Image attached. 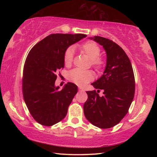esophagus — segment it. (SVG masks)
Returning a JSON list of instances; mask_svg holds the SVG:
<instances>
[{
	"mask_svg": "<svg viewBox=\"0 0 157 157\" xmlns=\"http://www.w3.org/2000/svg\"><path fill=\"white\" fill-rule=\"evenodd\" d=\"M78 88H79V91L80 92H84V89L81 86H78Z\"/></svg>",
	"mask_w": 157,
	"mask_h": 157,
	"instance_id": "obj_1",
	"label": "esophagus"
}]
</instances>
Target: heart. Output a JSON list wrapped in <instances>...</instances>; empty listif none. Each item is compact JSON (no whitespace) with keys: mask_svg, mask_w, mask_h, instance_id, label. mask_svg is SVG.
<instances>
[{"mask_svg":"<svg viewBox=\"0 0 157 157\" xmlns=\"http://www.w3.org/2000/svg\"><path fill=\"white\" fill-rule=\"evenodd\" d=\"M79 49L90 59L91 65L96 69H101L105 66V61L99 56L101 52V48L96 42L93 41L86 42L79 46ZM73 57V51L72 48L69 47L66 50L63 56L65 66H69L71 64ZM67 78L69 81L75 83V84L84 86L94 79V74L90 70L74 69L68 73Z\"/></svg>","mask_w":157,"mask_h":157,"instance_id":"b5f03b06","label":"heart"}]
</instances>
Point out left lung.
<instances>
[{
	"mask_svg": "<svg viewBox=\"0 0 157 157\" xmlns=\"http://www.w3.org/2000/svg\"><path fill=\"white\" fill-rule=\"evenodd\" d=\"M93 39L103 46L106 53L104 73L92 85L96 90L87 91L84 105L85 117L99 128L114 127L121 121L131 105L135 94V78L132 63L121 47L111 40L94 36ZM103 89V96L98 92Z\"/></svg>",
	"mask_w": 157,
	"mask_h": 157,
	"instance_id": "8db88e82",
	"label": "left lung"
}]
</instances>
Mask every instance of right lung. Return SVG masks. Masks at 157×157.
Here are the masks:
<instances>
[{
  "mask_svg": "<svg viewBox=\"0 0 157 157\" xmlns=\"http://www.w3.org/2000/svg\"><path fill=\"white\" fill-rule=\"evenodd\" d=\"M86 34H52L38 42L25 59L22 92L29 113L40 124L51 126L65 117L78 87L68 82L62 90L55 86L56 73L64 67V53Z\"/></svg>",
  "mask_w": 157,
  "mask_h": 157,
  "instance_id": "obj_1",
  "label": "right lung"
}]
</instances>
